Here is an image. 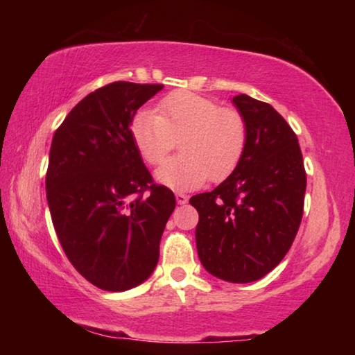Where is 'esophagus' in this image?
Here are the masks:
<instances>
[{"label": "esophagus", "mask_w": 355, "mask_h": 355, "mask_svg": "<svg viewBox=\"0 0 355 355\" xmlns=\"http://www.w3.org/2000/svg\"><path fill=\"white\" fill-rule=\"evenodd\" d=\"M175 199H177V203H178V205H184V203H188V199H189V197L186 196V194H183V192H177V194H175Z\"/></svg>", "instance_id": "1"}]
</instances>
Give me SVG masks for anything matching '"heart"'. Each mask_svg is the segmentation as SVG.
<instances>
[{"mask_svg": "<svg viewBox=\"0 0 355 355\" xmlns=\"http://www.w3.org/2000/svg\"><path fill=\"white\" fill-rule=\"evenodd\" d=\"M153 110H141L130 125L131 139L144 161L159 164L180 142V158L155 172L159 184L173 191H191L211 177L227 178L241 161L248 130L236 111L189 91L167 95Z\"/></svg>", "mask_w": 355, "mask_h": 355, "instance_id": "heart-1", "label": "heart"}]
</instances>
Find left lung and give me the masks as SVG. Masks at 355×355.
Listing matches in <instances>:
<instances>
[{
  "label": "left lung",
  "instance_id": "left-lung-1",
  "mask_svg": "<svg viewBox=\"0 0 355 355\" xmlns=\"http://www.w3.org/2000/svg\"><path fill=\"white\" fill-rule=\"evenodd\" d=\"M232 103L248 130L243 158L218 188L189 203L199 213L196 244L203 268L220 280L249 284L290 250L307 177L297 136L271 105L245 94Z\"/></svg>",
  "mask_w": 355,
  "mask_h": 355
}]
</instances>
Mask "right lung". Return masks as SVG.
Returning <instances> with one entry per match:
<instances>
[{"label": "right lung", "mask_w": 355, "mask_h": 355, "mask_svg": "<svg viewBox=\"0 0 355 355\" xmlns=\"http://www.w3.org/2000/svg\"><path fill=\"white\" fill-rule=\"evenodd\" d=\"M163 87L107 84L84 97L53 136L45 182L53 225L76 271L101 290L127 291L152 275L175 208L130 133L137 110Z\"/></svg>", "instance_id": "add662e5"}]
</instances>
